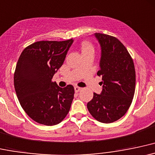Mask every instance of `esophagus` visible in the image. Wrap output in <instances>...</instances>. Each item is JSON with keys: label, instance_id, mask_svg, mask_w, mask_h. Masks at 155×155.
Segmentation results:
<instances>
[{"label": "esophagus", "instance_id": "34e87169", "mask_svg": "<svg viewBox=\"0 0 155 155\" xmlns=\"http://www.w3.org/2000/svg\"><path fill=\"white\" fill-rule=\"evenodd\" d=\"M81 90H82V88L78 86H74V91L75 92H79Z\"/></svg>", "mask_w": 155, "mask_h": 155}]
</instances>
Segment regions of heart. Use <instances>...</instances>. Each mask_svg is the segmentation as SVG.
<instances>
[{"label":"heart","mask_w":155,"mask_h":155,"mask_svg":"<svg viewBox=\"0 0 155 155\" xmlns=\"http://www.w3.org/2000/svg\"><path fill=\"white\" fill-rule=\"evenodd\" d=\"M81 49H82V53L83 52L86 51H94V48L91 45V44L86 42V41L83 42L82 46H81Z\"/></svg>","instance_id":"heart-1"}]
</instances>
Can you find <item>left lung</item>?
<instances>
[{"label":"left lung","instance_id":"1","mask_svg":"<svg viewBox=\"0 0 155 155\" xmlns=\"http://www.w3.org/2000/svg\"><path fill=\"white\" fill-rule=\"evenodd\" d=\"M94 35L101 48L97 75L102 78V90L100 94L94 93L87 107L95 119L108 124L121 119L131 105L135 88V67L119 39L100 33Z\"/></svg>","mask_w":155,"mask_h":155}]
</instances>
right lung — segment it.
Segmentation results:
<instances>
[{
	"mask_svg": "<svg viewBox=\"0 0 155 155\" xmlns=\"http://www.w3.org/2000/svg\"><path fill=\"white\" fill-rule=\"evenodd\" d=\"M73 41H36L25 48L18 59L14 75L15 91L22 109L36 122L58 124L70 110L74 87L61 88L52 78Z\"/></svg>",
	"mask_w": 155,
	"mask_h": 155,
	"instance_id": "1",
	"label": "right lung"
}]
</instances>
